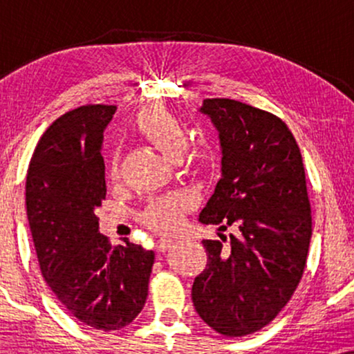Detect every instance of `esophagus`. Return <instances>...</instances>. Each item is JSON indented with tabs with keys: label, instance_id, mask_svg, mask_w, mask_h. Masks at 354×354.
Listing matches in <instances>:
<instances>
[{
	"label": "esophagus",
	"instance_id": "1",
	"mask_svg": "<svg viewBox=\"0 0 354 354\" xmlns=\"http://www.w3.org/2000/svg\"><path fill=\"white\" fill-rule=\"evenodd\" d=\"M171 246H172L171 239H161V240H158L156 250L159 251V253H164V251H167L169 248H171Z\"/></svg>",
	"mask_w": 354,
	"mask_h": 354
}]
</instances>
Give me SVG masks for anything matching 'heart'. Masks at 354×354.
I'll list each match as a JSON object with an SVG mask.
<instances>
[{
	"instance_id": "obj_1",
	"label": "heart",
	"mask_w": 354,
	"mask_h": 354,
	"mask_svg": "<svg viewBox=\"0 0 354 354\" xmlns=\"http://www.w3.org/2000/svg\"><path fill=\"white\" fill-rule=\"evenodd\" d=\"M133 129L166 156L185 161L187 166L200 167L207 159V147L201 140L188 142V127L177 113L166 106L153 104L140 111L133 119ZM109 180L119 178V161L113 158L108 171ZM193 206V198L187 193L158 196L148 201L145 209L140 212V222L147 229L167 234L180 225L182 217Z\"/></svg>"
}]
</instances>
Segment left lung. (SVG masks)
<instances>
[{"instance_id": "obj_1", "label": "left lung", "mask_w": 354, "mask_h": 354, "mask_svg": "<svg viewBox=\"0 0 354 354\" xmlns=\"http://www.w3.org/2000/svg\"><path fill=\"white\" fill-rule=\"evenodd\" d=\"M201 111L219 130L222 177L200 221L239 234L230 250H222L224 235L203 240L207 263L192 299L217 333L245 337L274 321L303 277L313 234L306 174L277 115L229 98H207Z\"/></svg>"}]
</instances>
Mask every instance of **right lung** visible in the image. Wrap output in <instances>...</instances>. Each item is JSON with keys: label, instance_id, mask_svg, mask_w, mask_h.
I'll return each instance as SVG.
<instances>
[{"label": "right lung", "instance_id": "add662e5", "mask_svg": "<svg viewBox=\"0 0 354 354\" xmlns=\"http://www.w3.org/2000/svg\"><path fill=\"white\" fill-rule=\"evenodd\" d=\"M114 104H85L57 118L28 164L26 205L41 275L72 317L96 330L129 326L148 297L154 253L111 246L96 207L106 198L103 132Z\"/></svg>", "mask_w": 354, "mask_h": 354}]
</instances>
